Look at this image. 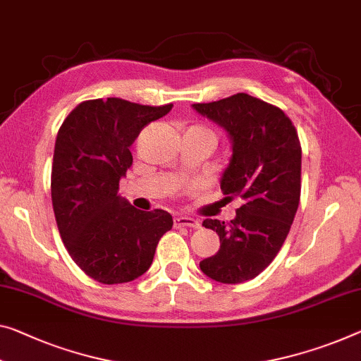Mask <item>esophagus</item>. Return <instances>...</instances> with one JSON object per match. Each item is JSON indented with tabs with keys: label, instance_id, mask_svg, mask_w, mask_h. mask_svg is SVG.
<instances>
[{
	"label": "esophagus",
	"instance_id": "esophagus-1",
	"mask_svg": "<svg viewBox=\"0 0 361 361\" xmlns=\"http://www.w3.org/2000/svg\"><path fill=\"white\" fill-rule=\"evenodd\" d=\"M176 227H193V229H198L200 221L195 218H190V216H177L174 219Z\"/></svg>",
	"mask_w": 361,
	"mask_h": 361
}]
</instances>
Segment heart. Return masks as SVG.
Here are the masks:
<instances>
[{"mask_svg":"<svg viewBox=\"0 0 361 361\" xmlns=\"http://www.w3.org/2000/svg\"><path fill=\"white\" fill-rule=\"evenodd\" d=\"M192 129H198V130H203V132H207V134H209L212 135L213 138H214V135H213V132L209 130V129H207V127H202V126H195V127H192Z\"/></svg>","mask_w":361,"mask_h":361,"instance_id":"b5f03b06","label":"heart"}]
</instances>
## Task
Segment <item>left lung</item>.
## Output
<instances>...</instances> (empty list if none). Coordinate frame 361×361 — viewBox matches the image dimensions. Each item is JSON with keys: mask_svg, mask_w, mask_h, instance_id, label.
<instances>
[{"mask_svg": "<svg viewBox=\"0 0 361 361\" xmlns=\"http://www.w3.org/2000/svg\"><path fill=\"white\" fill-rule=\"evenodd\" d=\"M192 106L229 134L232 158L221 190L242 203L231 223L203 221L221 247L200 269L223 284H240L268 268L289 234L300 203V140L284 111L247 93Z\"/></svg>", "mask_w": 361, "mask_h": 361, "instance_id": "1", "label": "left lung"}]
</instances>
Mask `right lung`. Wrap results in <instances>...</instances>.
I'll list each match as a JSON object with an SVG mask.
<instances>
[{"instance_id":"1","label":"right lung","mask_w":361,"mask_h":361,"mask_svg":"<svg viewBox=\"0 0 361 361\" xmlns=\"http://www.w3.org/2000/svg\"><path fill=\"white\" fill-rule=\"evenodd\" d=\"M171 108L88 99L59 127L51 169L54 218L71 258L102 284L147 273L159 238L173 227L168 212H140L118 195L121 177L132 166L130 145Z\"/></svg>"}]
</instances>
